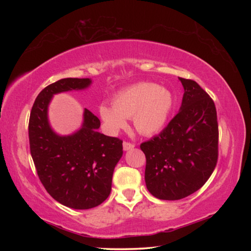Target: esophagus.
<instances>
[{
    "mask_svg": "<svg viewBox=\"0 0 251 251\" xmlns=\"http://www.w3.org/2000/svg\"><path fill=\"white\" fill-rule=\"evenodd\" d=\"M135 147V144L130 143V142H124L123 143V148H124V151H129L131 148Z\"/></svg>",
    "mask_w": 251,
    "mask_h": 251,
    "instance_id": "obj_1",
    "label": "esophagus"
}]
</instances>
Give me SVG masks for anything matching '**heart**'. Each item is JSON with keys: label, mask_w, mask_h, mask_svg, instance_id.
<instances>
[{"label": "heart", "mask_w": 251, "mask_h": 251, "mask_svg": "<svg viewBox=\"0 0 251 251\" xmlns=\"http://www.w3.org/2000/svg\"><path fill=\"white\" fill-rule=\"evenodd\" d=\"M174 106L172 93L154 83H138L113 97V105L100 104L99 113L112 133L125 128L126 118H133L135 128L143 135L159 131L166 124Z\"/></svg>", "instance_id": "obj_1"}]
</instances>
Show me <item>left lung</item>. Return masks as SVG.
Here are the masks:
<instances>
[{
    "label": "left lung",
    "mask_w": 251,
    "mask_h": 251,
    "mask_svg": "<svg viewBox=\"0 0 251 251\" xmlns=\"http://www.w3.org/2000/svg\"><path fill=\"white\" fill-rule=\"evenodd\" d=\"M179 79L185 90L180 110L160 134L141 144L147 189L163 201H178L197 192L218 160L214 100L195 80Z\"/></svg>",
    "instance_id": "1"
}]
</instances>
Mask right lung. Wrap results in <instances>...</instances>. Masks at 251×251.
<instances>
[{
	"mask_svg": "<svg viewBox=\"0 0 251 251\" xmlns=\"http://www.w3.org/2000/svg\"><path fill=\"white\" fill-rule=\"evenodd\" d=\"M90 78H62L37 95L28 122L29 151L37 176L50 196L66 207L90 209L107 199L114 168L123 155V141L97 131L100 122L85 108L82 128L58 136L50 127L48 107L61 92L83 90Z\"/></svg>",
	"mask_w": 251,
	"mask_h": 251,
	"instance_id": "right-lung-1",
	"label": "right lung"
}]
</instances>
